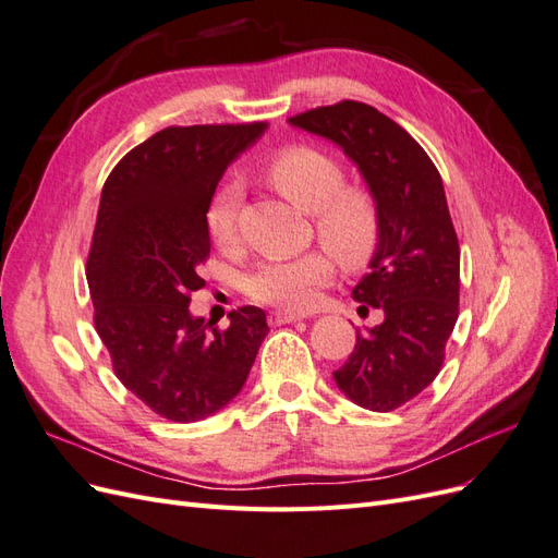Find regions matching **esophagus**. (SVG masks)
Returning a JSON list of instances; mask_svg holds the SVG:
<instances>
[{
	"mask_svg": "<svg viewBox=\"0 0 558 558\" xmlns=\"http://www.w3.org/2000/svg\"><path fill=\"white\" fill-rule=\"evenodd\" d=\"M305 318V314H295V312H272L269 314V324L272 326H283V324H295V320Z\"/></svg>",
	"mask_w": 558,
	"mask_h": 558,
	"instance_id": "1",
	"label": "esophagus"
}]
</instances>
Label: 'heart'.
<instances>
[{
    "label": "heart",
    "instance_id": "b5f03b06",
    "mask_svg": "<svg viewBox=\"0 0 558 558\" xmlns=\"http://www.w3.org/2000/svg\"><path fill=\"white\" fill-rule=\"evenodd\" d=\"M265 179L302 211L314 214L316 238L342 267L361 269L377 256L384 232L381 207L365 185H344L342 162L310 144L286 146L267 160ZM238 183H223L205 211L209 240L230 248L238 240ZM332 277L327 251H307L295 258H269L244 277V293L283 312L310 310L318 289Z\"/></svg>",
    "mask_w": 558,
    "mask_h": 558
}]
</instances>
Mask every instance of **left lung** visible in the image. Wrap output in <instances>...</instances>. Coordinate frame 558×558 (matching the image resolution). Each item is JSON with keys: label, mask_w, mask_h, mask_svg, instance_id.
Returning <instances> with one entry per match:
<instances>
[{"label": "left lung", "mask_w": 558, "mask_h": 558, "mask_svg": "<svg viewBox=\"0 0 558 558\" xmlns=\"http://www.w3.org/2000/svg\"><path fill=\"white\" fill-rule=\"evenodd\" d=\"M289 121L342 146L381 207V244L353 298L381 310L384 320L367 335L356 330V347L332 377L361 408L398 410L440 373L459 318L461 248L440 172L408 132L369 105L342 99Z\"/></svg>", "instance_id": "1"}]
</instances>
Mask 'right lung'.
Listing matches in <instances>:
<instances>
[{"label":"right lung","mask_w":558,"mask_h":558,"mask_svg":"<svg viewBox=\"0 0 558 558\" xmlns=\"http://www.w3.org/2000/svg\"><path fill=\"white\" fill-rule=\"evenodd\" d=\"M265 123L172 125L125 154L105 181L86 263L95 330L116 377L150 412L189 424L242 391L267 335L244 305L228 328L189 312L205 286V211L228 165Z\"/></svg>","instance_id":"add662e5"}]
</instances>
